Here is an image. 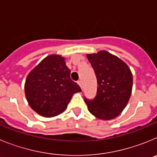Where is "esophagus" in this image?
Returning a JSON list of instances; mask_svg holds the SVG:
<instances>
[{
	"mask_svg": "<svg viewBox=\"0 0 157 157\" xmlns=\"http://www.w3.org/2000/svg\"><path fill=\"white\" fill-rule=\"evenodd\" d=\"M78 84L79 85V86L81 87V88H82V82L81 80H79V81H78Z\"/></svg>",
	"mask_w": 157,
	"mask_h": 157,
	"instance_id": "34e87169",
	"label": "esophagus"
}]
</instances>
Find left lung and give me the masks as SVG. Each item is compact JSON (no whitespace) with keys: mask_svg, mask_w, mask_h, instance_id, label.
Returning a JSON list of instances; mask_svg holds the SVG:
<instances>
[{"mask_svg":"<svg viewBox=\"0 0 157 157\" xmlns=\"http://www.w3.org/2000/svg\"><path fill=\"white\" fill-rule=\"evenodd\" d=\"M86 56L95 72L98 90L94 99L84 100L91 114L101 120H112L128 103L133 86L132 73L123 60L107 51Z\"/></svg>","mask_w":157,"mask_h":157,"instance_id":"1","label":"left lung"}]
</instances>
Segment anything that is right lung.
Returning a JSON list of instances; mask_svg holds the SVG:
<instances>
[{
  "label": "right lung",
  "mask_w": 157,
  "mask_h": 157,
  "mask_svg": "<svg viewBox=\"0 0 157 157\" xmlns=\"http://www.w3.org/2000/svg\"><path fill=\"white\" fill-rule=\"evenodd\" d=\"M70 75L64 58L59 55L47 56L35 67L25 83L26 98L33 110L45 117L62 113L72 95L82 91Z\"/></svg>",
  "instance_id": "1"
}]
</instances>
